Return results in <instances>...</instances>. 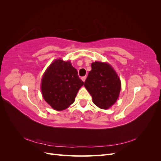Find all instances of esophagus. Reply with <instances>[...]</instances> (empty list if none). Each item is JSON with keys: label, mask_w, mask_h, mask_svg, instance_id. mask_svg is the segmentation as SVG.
<instances>
[{"label": "esophagus", "mask_w": 161, "mask_h": 161, "mask_svg": "<svg viewBox=\"0 0 161 161\" xmlns=\"http://www.w3.org/2000/svg\"><path fill=\"white\" fill-rule=\"evenodd\" d=\"M86 76H82V77L81 78V79H82V81L85 82V80H86Z\"/></svg>", "instance_id": "34e87169"}]
</instances>
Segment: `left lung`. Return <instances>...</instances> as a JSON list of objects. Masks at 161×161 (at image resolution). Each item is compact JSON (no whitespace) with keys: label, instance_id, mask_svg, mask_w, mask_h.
Returning <instances> with one entry per match:
<instances>
[{"label":"left lung","instance_id":"left-lung-1","mask_svg":"<svg viewBox=\"0 0 161 161\" xmlns=\"http://www.w3.org/2000/svg\"><path fill=\"white\" fill-rule=\"evenodd\" d=\"M84 86L91 95L92 102L101 109H108L118 99L121 90L118 75L108 63L95 62Z\"/></svg>","mask_w":161,"mask_h":161}]
</instances>
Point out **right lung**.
Instances as JSON below:
<instances>
[{
	"label": "right lung",
	"mask_w": 161,
	"mask_h": 161,
	"mask_svg": "<svg viewBox=\"0 0 161 161\" xmlns=\"http://www.w3.org/2000/svg\"><path fill=\"white\" fill-rule=\"evenodd\" d=\"M84 82L70 61L56 60L47 68L42 79L43 99L57 111L64 110L74 103Z\"/></svg>",
	"instance_id": "obj_1"
}]
</instances>
